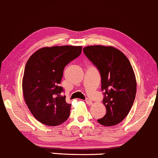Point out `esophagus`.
I'll use <instances>...</instances> for the list:
<instances>
[{"label":"esophagus","instance_id":"obj_1","mask_svg":"<svg viewBox=\"0 0 158 158\" xmlns=\"http://www.w3.org/2000/svg\"><path fill=\"white\" fill-rule=\"evenodd\" d=\"M86 104H89V105H90V104H93V102H92L91 99H90V98H86Z\"/></svg>","mask_w":158,"mask_h":158}]
</instances>
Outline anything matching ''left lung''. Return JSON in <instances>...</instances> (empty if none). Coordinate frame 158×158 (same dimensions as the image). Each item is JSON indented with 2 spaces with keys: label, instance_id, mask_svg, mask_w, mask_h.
<instances>
[{
  "label": "left lung",
  "instance_id": "left-lung-1",
  "mask_svg": "<svg viewBox=\"0 0 158 158\" xmlns=\"http://www.w3.org/2000/svg\"><path fill=\"white\" fill-rule=\"evenodd\" d=\"M84 53L98 69L104 92L105 116L98 119L104 126L120 123L131 110L136 92L135 74L126 56L112 46L90 45Z\"/></svg>",
  "mask_w": 158,
  "mask_h": 158
}]
</instances>
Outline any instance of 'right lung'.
Listing matches in <instances>:
<instances>
[{"instance_id":"right-lung-1","label":"right lung","mask_w":158,"mask_h":158,"mask_svg":"<svg viewBox=\"0 0 158 158\" xmlns=\"http://www.w3.org/2000/svg\"><path fill=\"white\" fill-rule=\"evenodd\" d=\"M81 51V46L45 47L32 54L27 62L22 81L24 98L41 123L56 126L69 116L72 104L65 102L60 84L64 68Z\"/></svg>"}]
</instances>
